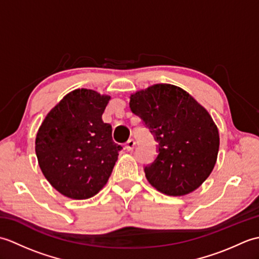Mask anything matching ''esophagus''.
Masks as SVG:
<instances>
[{"label": "esophagus", "mask_w": 259, "mask_h": 259, "mask_svg": "<svg viewBox=\"0 0 259 259\" xmlns=\"http://www.w3.org/2000/svg\"><path fill=\"white\" fill-rule=\"evenodd\" d=\"M135 146H136V141L134 139H129L125 144V149L128 151H131V150H134Z\"/></svg>", "instance_id": "obj_1"}]
</instances>
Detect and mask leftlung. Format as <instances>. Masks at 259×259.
Instances as JSON below:
<instances>
[{"label": "left lung", "mask_w": 259, "mask_h": 259, "mask_svg": "<svg viewBox=\"0 0 259 259\" xmlns=\"http://www.w3.org/2000/svg\"><path fill=\"white\" fill-rule=\"evenodd\" d=\"M131 111L158 142L146 178L168 196H185L202 185L216 164L219 133L211 115L181 88L157 83L130 96Z\"/></svg>", "instance_id": "8db88e82"}]
</instances>
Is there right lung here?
Wrapping results in <instances>:
<instances>
[{"instance_id": "1", "label": "right lung", "mask_w": 259, "mask_h": 259, "mask_svg": "<svg viewBox=\"0 0 259 259\" xmlns=\"http://www.w3.org/2000/svg\"><path fill=\"white\" fill-rule=\"evenodd\" d=\"M111 97L75 89L43 120L35 138L42 174L54 189L71 199H88L108 183L122 147L102 113Z\"/></svg>"}]
</instances>
